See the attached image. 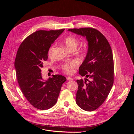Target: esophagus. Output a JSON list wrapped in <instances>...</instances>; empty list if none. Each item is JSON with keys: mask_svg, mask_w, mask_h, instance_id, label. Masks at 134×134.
<instances>
[{"mask_svg": "<svg viewBox=\"0 0 134 134\" xmlns=\"http://www.w3.org/2000/svg\"><path fill=\"white\" fill-rule=\"evenodd\" d=\"M67 80L68 81H72V80H73V79L72 78H71V77H67Z\"/></svg>", "mask_w": 134, "mask_h": 134, "instance_id": "esophagus-1", "label": "esophagus"}]
</instances>
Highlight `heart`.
Listing matches in <instances>:
<instances>
[{"label": "heart", "instance_id": "heart-1", "mask_svg": "<svg viewBox=\"0 0 134 134\" xmlns=\"http://www.w3.org/2000/svg\"><path fill=\"white\" fill-rule=\"evenodd\" d=\"M64 43L67 47L70 50H73V49H76L77 47L79 44V40L73 36H68L64 38ZM55 48V44L52 45L49 47L48 52V54L49 56H51L53 55V51ZM78 66V63L76 61H69L65 63L62 66V70L68 74H71L73 73L74 69Z\"/></svg>", "mask_w": 134, "mask_h": 134}]
</instances>
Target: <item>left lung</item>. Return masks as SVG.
Returning <instances> with one entry per match:
<instances>
[{
  "label": "left lung",
  "mask_w": 134,
  "mask_h": 134,
  "mask_svg": "<svg viewBox=\"0 0 134 134\" xmlns=\"http://www.w3.org/2000/svg\"><path fill=\"white\" fill-rule=\"evenodd\" d=\"M68 30L86 37L88 41L87 53L79 73L92 80H76L78 90L76 103L82 110L92 111L104 102L113 85L114 65L112 49L107 39L94 28H74Z\"/></svg>",
  "instance_id": "obj_1"
}]
</instances>
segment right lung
<instances>
[{
	"instance_id": "right-lung-1",
	"label": "right lung",
	"mask_w": 134,
	"mask_h": 134,
	"mask_svg": "<svg viewBox=\"0 0 134 134\" xmlns=\"http://www.w3.org/2000/svg\"><path fill=\"white\" fill-rule=\"evenodd\" d=\"M65 29L38 30L28 36L20 44L15 61L16 76L21 91L32 106L47 110L56 103L62 84L66 78L53 75L43 79L41 68L48 59V49Z\"/></svg>"
}]
</instances>
